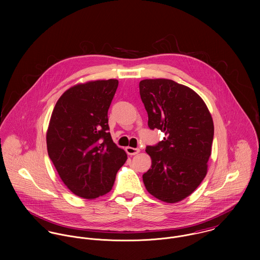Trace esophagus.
<instances>
[{"mask_svg":"<svg viewBox=\"0 0 260 260\" xmlns=\"http://www.w3.org/2000/svg\"><path fill=\"white\" fill-rule=\"evenodd\" d=\"M126 152L128 155H136L139 153L140 149L139 148H133V147H126Z\"/></svg>","mask_w":260,"mask_h":260,"instance_id":"34e87169","label":"esophagus"}]
</instances>
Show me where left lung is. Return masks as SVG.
Returning a JSON list of instances; mask_svg holds the SVG:
<instances>
[{
	"mask_svg": "<svg viewBox=\"0 0 260 260\" xmlns=\"http://www.w3.org/2000/svg\"><path fill=\"white\" fill-rule=\"evenodd\" d=\"M151 130L165 137L146 152L151 168L143 174L147 191L157 199L175 203L189 196L207 173L214 135L213 120L200 96L168 79L139 83Z\"/></svg>",
	"mask_w": 260,
	"mask_h": 260,
	"instance_id": "1",
	"label": "left lung"
}]
</instances>
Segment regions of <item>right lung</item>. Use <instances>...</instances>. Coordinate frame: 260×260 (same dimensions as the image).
I'll return each instance as SVG.
<instances>
[{"mask_svg": "<svg viewBox=\"0 0 260 260\" xmlns=\"http://www.w3.org/2000/svg\"><path fill=\"white\" fill-rule=\"evenodd\" d=\"M118 80L79 84L57 101L47 131V149L64 184L77 196L108 193L127 154L112 140L108 110Z\"/></svg>", "mask_w": 260, "mask_h": 260, "instance_id": "right-lung-1", "label": "right lung"}]
</instances>
